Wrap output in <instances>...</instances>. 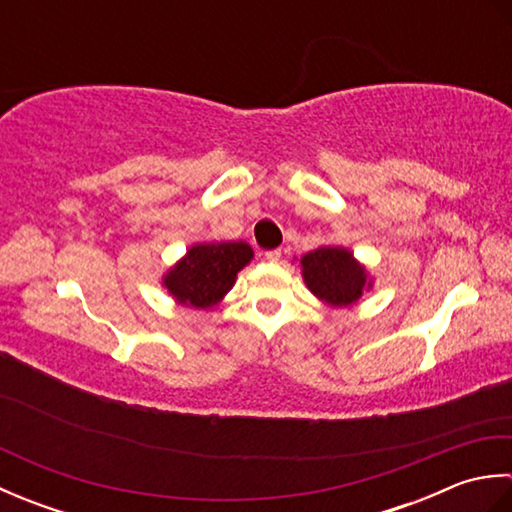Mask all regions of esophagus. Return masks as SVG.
<instances>
[{"mask_svg":"<svg viewBox=\"0 0 512 512\" xmlns=\"http://www.w3.org/2000/svg\"><path fill=\"white\" fill-rule=\"evenodd\" d=\"M281 259V250H268L266 253V262H270V264H277Z\"/></svg>","mask_w":512,"mask_h":512,"instance_id":"esophagus-1","label":"esophagus"}]
</instances>
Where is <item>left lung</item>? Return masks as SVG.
Masks as SVG:
<instances>
[{"instance_id":"1","label":"left lung","mask_w":512,"mask_h":512,"mask_svg":"<svg viewBox=\"0 0 512 512\" xmlns=\"http://www.w3.org/2000/svg\"><path fill=\"white\" fill-rule=\"evenodd\" d=\"M299 266L308 290L330 308H352L374 288V277L345 246L314 248L299 259Z\"/></svg>"}]
</instances>
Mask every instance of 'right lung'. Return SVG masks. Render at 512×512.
Returning a JSON list of instances; mask_svg holds the SVG:
<instances>
[{
  "label": "right lung",
  "instance_id": "1",
  "mask_svg": "<svg viewBox=\"0 0 512 512\" xmlns=\"http://www.w3.org/2000/svg\"><path fill=\"white\" fill-rule=\"evenodd\" d=\"M246 242H195L162 275V288L180 306L211 310L235 286L237 273L253 262Z\"/></svg>",
  "mask_w": 512,
  "mask_h": 512
}]
</instances>
